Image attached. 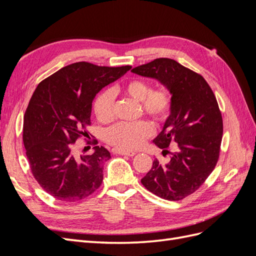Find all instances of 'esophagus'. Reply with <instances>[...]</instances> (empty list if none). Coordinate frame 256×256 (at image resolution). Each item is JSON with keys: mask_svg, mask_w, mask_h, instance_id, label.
Wrapping results in <instances>:
<instances>
[{"mask_svg": "<svg viewBox=\"0 0 256 256\" xmlns=\"http://www.w3.org/2000/svg\"><path fill=\"white\" fill-rule=\"evenodd\" d=\"M113 152L118 154H122V156H128V157H134L136 152H124L118 148H113Z\"/></svg>", "mask_w": 256, "mask_h": 256, "instance_id": "obj_1", "label": "esophagus"}]
</instances>
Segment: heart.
<instances>
[{
    "instance_id": "obj_1",
    "label": "heart",
    "mask_w": 256,
    "mask_h": 256,
    "mask_svg": "<svg viewBox=\"0 0 256 256\" xmlns=\"http://www.w3.org/2000/svg\"><path fill=\"white\" fill-rule=\"evenodd\" d=\"M122 90L126 95L140 102L143 113L157 124H164L171 115L173 102L168 90L164 88L152 90L150 84L142 79L128 81ZM94 113L97 120L102 122H109L114 118L115 92L113 88H106L97 96L94 102ZM152 134L154 128L150 122H122L108 128L104 132V138L118 150L131 152L140 148Z\"/></svg>"
}]
</instances>
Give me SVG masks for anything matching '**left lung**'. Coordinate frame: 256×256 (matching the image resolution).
<instances>
[{
    "mask_svg": "<svg viewBox=\"0 0 256 256\" xmlns=\"http://www.w3.org/2000/svg\"><path fill=\"white\" fill-rule=\"evenodd\" d=\"M131 72L158 80L173 102L154 143L164 152L170 145L177 150L168 164L154 160L141 182L161 198L182 200L204 184L219 159L223 120L216 96L202 76L171 58H156Z\"/></svg>",
    "mask_w": 256,
    "mask_h": 256,
    "instance_id": "left-lung-1",
    "label": "left lung"
}]
</instances>
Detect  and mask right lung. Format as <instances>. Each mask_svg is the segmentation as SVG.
Listing matches in <instances>:
<instances>
[{"instance_id":"right-lung-1","label":"right lung","mask_w":256,"mask_h":256,"mask_svg":"<svg viewBox=\"0 0 256 256\" xmlns=\"http://www.w3.org/2000/svg\"><path fill=\"white\" fill-rule=\"evenodd\" d=\"M131 66L106 67L78 62L42 80L30 98L23 122V143L30 171L40 187L62 202L92 194L102 182L111 154L104 146L78 156L74 143L90 138L92 104L96 94ZM95 138L86 144L96 145Z\"/></svg>"}]
</instances>
